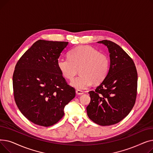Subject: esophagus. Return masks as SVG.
I'll list each match as a JSON object with an SVG mask.
<instances>
[{"mask_svg": "<svg viewBox=\"0 0 153 153\" xmlns=\"http://www.w3.org/2000/svg\"><path fill=\"white\" fill-rule=\"evenodd\" d=\"M76 94H77V95H82V94H84V92L82 91H81V90H76Z\"/></svg>", "mask_w": 153, "mask_h": 153, "instance_id": "esophagus-1", "label": "esophagus"}]
</instances>
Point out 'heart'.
Here are the masks:
<instances>
[{
  "label": "heart",
  "mask_w": 153,
  "mask_h": 153,
  "mask_svg": "<svg viewBox=\"0 0 153 153\" xmlns=\"http://www.w3.org/2000/svg\"><path fill=\"white\" fill-rule=\"evenodd\" d=\"M57 65L63 76L69 80L73 79L80 69L81 75L72 80L70 85L77 90H84L93 82L100 83L105 78L109 69V59L95 48L82 45L70 51L69 58L58 59Z\"/></svg>",
  "instance_id": "obj_1"
}]
</instances>
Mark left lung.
Segmentation results:
<instances>
[{
	"label": "left lung",
	"mask_w": 153,
	"mask_h": 153,
	"mask_svg": "<svg viewBox=\"0 0 153 153\" xmlns=\"http://www.w3.org/2000/svg\"><path fill=\"white\" fill-rule=\"evenodd\" d=\"M107 47L110 68L105 78L94 91L87 114L99 125L116 124L133 108L137 94L138 74L132 59L117 44L109 40L97 42Z\"/></svg>",
	"instance_id": "1"
}]
</instances>
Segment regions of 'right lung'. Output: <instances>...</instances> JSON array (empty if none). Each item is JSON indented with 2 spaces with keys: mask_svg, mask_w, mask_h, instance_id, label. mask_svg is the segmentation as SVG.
<instances>
[{
  "mask_svg": "<svg viewBox=\"0 0 153 153\" xmlns=\"http://www.w3.org/2000/svg\"><path fill=\"white\" fill-rule=\"evenodd\" d=\"M68 42L39 39L23 54L13 75L16 104L30 122L50 126L64 116V108L75 97L57 61Z\"/></svg>",
  "mask_w": 153,
  "mask_h": 153,
  "instance_id": "add662e5",
  "label": "right lung"
}]
</instances>
